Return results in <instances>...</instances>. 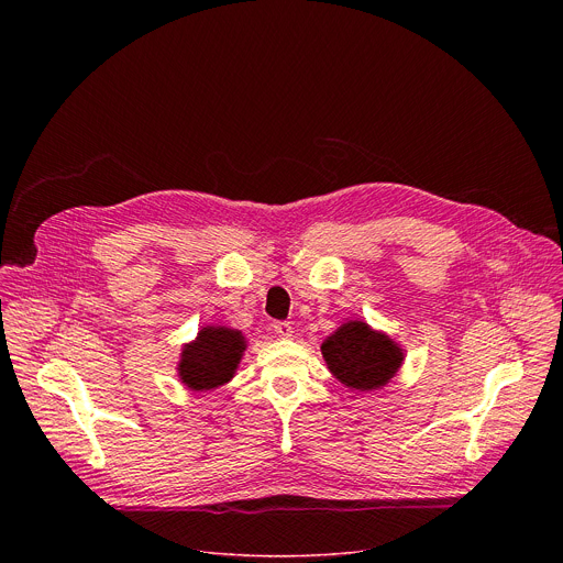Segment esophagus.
<instances>
[{"label":"esophagus","instance_id":"obj_1","mask_svg":"<svg viewBox=\"0 0 563 563\" xmlns=\"http://www.w3.org/2000/svg\"><path fill=\"white\" fill-rule=\"evenodd\" d=\"M274 332H276L280 339H289V336H291V325L287 323V320H276V323H274Z\"/></svg>","mask_w":563,"mask_h":563}]
</instances>
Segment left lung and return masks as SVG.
I'll use <instances>...</instances> for the list:
<instances>
[{"label": "left lung", "instance_id": "obj_1", "mask_svg": "<svg viewBox=\"0 0 563 563\" xmlns=\"http://www.w3.org/2000/svg\"><path fill=\"white\" fill-rule=\"evenodd\" d=\"M330 372L354 389L383 387L400 367L404 352L385 334L372 332L361 320H350L320 345Z\"/></svg>", "mask_w": 563, "mask_h": 563}]
</instances>
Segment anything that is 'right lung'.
I'll return each mask as SVG.
<instances>
[{"label":"right lung","instance_id":"obj_1","mask_svg":"<svg viewBox=\"0 0 563 563\" xmlns=\"http://www.w3.org/2000/svg\"><path fill=\"white\" fill-rule=\"evenodd\" d=\"M245 352V336L229 328H205L196 343L183 350L180 378L191 389H213L227 383Z\"/></svg>","mask_w":563,"mask_h":563}]
</instances>
